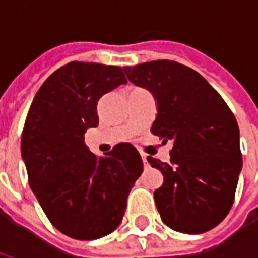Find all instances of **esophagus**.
Masks as SVG:
<instances>
[{"mask_svg":"<svg viewBox=\"0 0 258 258\" xmlns=\"http://www.w3.org/2000/svg\"><path fill=\"white\" fill-rule=\"evenodd\" d=\"M142 162H144V166H145V167L149 166V163H148V157L146 156H142Z\"/></svg>","mask_w":258,"mask_h":258,"instance_id":"1","label":"esophagus"}]
</instances>
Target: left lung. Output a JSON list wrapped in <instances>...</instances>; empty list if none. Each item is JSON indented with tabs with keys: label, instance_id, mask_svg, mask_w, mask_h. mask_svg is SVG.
Returning <instances> with one entry per match:
<instances>
[{
	"label": "left lung",
	"instance_id": "1",
	"mask_svg": "<svg viewBox=\"0 0 258 258\" xmlns=\"http://www.w3.org/2000/svg\"><path fill=\"white\" fill-rule=\"evenodd\" d=\"M123 69L156 101L152 134L173 142L170 163L148 159L164 177L153 194L163 222L190 235L210 231L231 210L242 170L236 118L188 66L164 59Z\"/></svg>",
	"mask_w": 258,
	"mask_h": 258
}]
</instances>
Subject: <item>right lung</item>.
Returning <instances> with one entry per match:
<instances>
[{"label":"right lung","mask_w":258,"mask_h":258,"mask_svg":"<svg viewBox=\"0 0 258 258\" xmlns=\"http://www.w3.org/2000/svg\"><path fill=\"white\" fill-rule=\"evenodd\" d=\"M125 83L118 66L70 62L31 102L22 134L29 185L53 227L70 238L94 240L113 232L144 171L131 144L96 157L84 142L85 131L98 127V101Z\"/></svg>","instance_id":"obj_1"}]
</instances>
